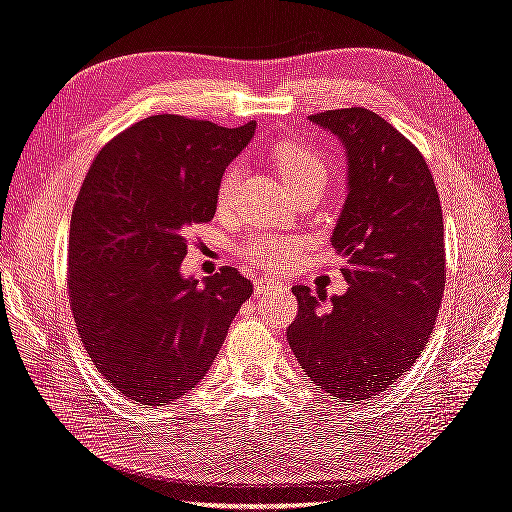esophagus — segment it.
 Instances as JSON below:
<instances>
[{
  "label": "esophagus",
  "mask_w": 512,
  "mask_h": 512,
  "mask_svg": "<svg viewBox=\"0 0 512 512\" xmlns=\"http://www.w3.org/2000/svg\"><path fill=\"white\" fill-rule=\"evenodd\" d=\"M283 290H288V283L277 281V279H266V277L255 279L257 294H272V292H283Z\"/></svg>",
  "instance_id": "esophagus-1"
}]
</instances>
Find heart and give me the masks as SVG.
Instances as JSON below:
<instances>
[{
    "instance_id": "heart-1",
    "label": "heart",
    "mask_w": 512,
    "mask_h": 512,
    "mask_svg": "<svg viewBox=\"0 0 512 512\" xmlns=\"http://www.w3.org/2000/svg\"><path fill=\"white\" fill-rule=\"evenodd\" d=\"M272 161H275L277 170L283 178V183L288 185L290 192L296 189L307 187V185H323L327 183V168L323 159L310 148L299 146V144H281L272 152ZM237 178V170L231 168L224 172L218 198L220 202L227 200L233 192ZM244 255L253 259L255 264L266 266L272 270H283L292 266L296 259H299L303 251V242L294 240V237H275V235H259L248 240L244 244Z\"/></svg>"
}]
</instances>
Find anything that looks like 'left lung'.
<instances>
[{
  "label": "left lung",
  "instance_id": "8db88e82",
  "mask_svg": "<svg viewBox=\"0 0 512 512\" xmlns=\"http://www.w3.org/2000/svg\"><path fill=\"white\" fill-rule=\"evenodd\" d=\"M347 157V200L331 233L349 290L294 285L288 342L303 373L344 401L371 399L417 362L445 290L443 209L421 152L384 117L351 106L310 115Z\"/></svg>",
  "mask_w": 512,
  "mask_h": 512
}]
</instances>
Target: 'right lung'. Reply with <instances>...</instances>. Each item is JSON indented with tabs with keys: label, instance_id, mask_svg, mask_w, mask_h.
<instances>
[{
	"label": "right lung",
	"instance_id": "obj_1",
	"mask_svg": "<svg viewBox=\"0 0 512 512\" xmlns=\"http://www.w3.org/2000/svg\"><path fill=\"white\" fill-rule=\"evenodd\" d=\"M152 115L95 157L69 227V299L91 362L130 401L165 406L216 360L253 283L224 266L181 275L187 231L209 222L224 170L255 135Z\"/></svg>",
	"mask_w": 512,
	"mask_h": 512
}]
</instances>
